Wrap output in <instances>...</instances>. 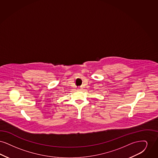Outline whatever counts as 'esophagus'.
<instances>
[{
  "mask_svg": "<svg viewBox=\"0 0 158 158\" xmlns=\"http://www.w3.org/2000/svg\"><path fill=\"white\" fill-rule=\"evenodd\" d=\"M78 89H81V87H78Z\"/></svg>",
  "mask_w": 158,
  "mask_h": 158,
  "instance_id": "34e87169",
  "label": "esophagus"
}]
</instances>
